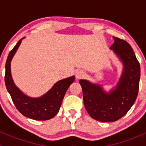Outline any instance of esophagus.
I'll use <instances>...</instances> for the list:
<instances>
[{"label":"esophagus","instance_id":"1","mask_svg":"<svg viewBox=\"0 0 146 146\" xmlns=\"http://www.w3.org/2000/svg\"><path fill=\"white\" fill-rule=\"evenodd\" d=\"M84 76V72H82V70H78V71L76 72V78H80L82 76Z\"/></svg>","mask_w":146,"mask_h":146}]
</instances>
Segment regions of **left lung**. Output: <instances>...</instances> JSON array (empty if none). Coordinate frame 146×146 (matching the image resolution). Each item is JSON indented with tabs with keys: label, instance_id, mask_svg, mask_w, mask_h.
<instances>
[{
	"label": "left lung",
	"instance_id": "obj_1",
	"mask_svg": "<svg viewBox=\"0 0 146 146\" xmlns=\"http://www.w3.org/2000/svg\"><path fill=\"white\" fill-rule=\"evenodd\" d=\"M113 39L110 48L123 64L117 85L107 92L100 84L79 80L87 111L92 119L102 122L116 121L123 117L134 104L139 89L141 68L131 46L126 41Z\"/></svg>",
	"mask_w": 146,
	"mask_h": 146
}]
</instances>
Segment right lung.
<instances>
[{"label": "right lung", "mask_w": 146, "mask_h": 146, "mask_svg": "<svg viewBox=\"0 0 146 146\" xmlns=\"http://www.w3.org/2000/svg\"><path fill=\"white\" fill-rule=\"evenodd\" d=\"M18 41L10 51L5 64V82L16 108L23 115L34 120H48L55 117L59 111L68 88L74 82L75 76L56 82L52 88L39 98H32L23 93L15 84L11 75V61L18 49L22 40Z\"/></svg>", "instance_id": "add662e5"}]
</instances>
